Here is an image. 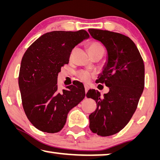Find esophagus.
<instances>
[{
  "mask_svg": "<svg viewBox=\"0 0 160 160\" xmlns=\"http://www.w3.org/2000/svg\"><path fill=\"white\" fill-rule=\"evenodd\" d=\"M90 89V87L88 85H85V92H87L88 90Z\"/></svg>",
  "mask_w": 160,
  "mask_h": 160,
  "instance_id": "obj_1",
  "label": "esophagus"
}]
</instances>
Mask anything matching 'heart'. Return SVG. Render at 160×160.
Segmentation results:
<instances>
[{
    "label": "heart",
    "instance_id": "1",
    "mask_svg": "<svg viewBox=\"0 0 160 160\" xmlns=\"http://www.w3.org/2000/svg\"><path fill=\"white\" fill-rule=\"evenodd\" d=\"M88 50L90 55H94L96 53H102L103 55L105 52V48L102 46V45L97 41H92L88 45ZM77 76L80 78L81 80L84 82H88L90 81L94 75L93 73L88 72L87 70H80L77 72Z\"/></svg>",
    "mask_w": 160,
    "mask_h": 160
}]
</instances>
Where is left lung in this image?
<instances>
[{
  "label": "left lung",
  "instance_id": "8db88e82",
  "mask_svg": "<svg viewBox=\"0 0 160 160\" xmlns=\"http://www.w3.org/2000/svg\"><path fill=\"white\" fill-rule=\"evenodd\" d=\"M88 31L107 48L108 62L97 81L110 88L103 96L92 89L86 95L97 103L89 116L90 129L98 135L110 136L128 125L138 108L144 87V65L129 37L109 30L90 28Z\"/></svg>",
  "mask_w": 160,
  "mask_h": 160
}]
</instances>
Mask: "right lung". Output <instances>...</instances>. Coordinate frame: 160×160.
Segmentation results:
<instances>
[{
  "label": "right lung",
  "mask_w": 160,
  "mask_h": 160,
  "mask_svg": "<svg viewBox=\"0 0 160 160\" xmlns=\"http://www.w3.org/2000/svg\"><path fill=\"white\" fill-rule=\"evenodd\" d=\"M90 38L85 30L52 31L30 45L22 58L18 84L22 108L28 119L39 130L60 131L72 108L85 96L84 85L75 81L62 92L58 89V75L68 64L73 48Z\"/></svg>",
  "instance_id": "obj_1"
}]
</instances>
